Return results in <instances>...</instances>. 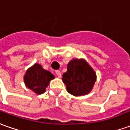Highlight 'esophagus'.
Here are the masks:
<instances>
[{
    "instance_id": "obj_1",
    "label": "esophagus",
    "mask_w": 130,
    "mask_h": 130,
    "mask_svg": "<svg viewBox=\"0 0 130 130\" xmlns=\"http://www.w3.org/2000/svg\"><path fill=\"white\" fill-rule=\"evenodd\" d=\"M55 74L58 75V77H61V72H60V70H56V71H55Z\"/></svg>"
}]
</instances>
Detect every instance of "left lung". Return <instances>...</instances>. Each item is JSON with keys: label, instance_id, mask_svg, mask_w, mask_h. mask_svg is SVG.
<instances>
[{"label": "left lung", "instance_id": "obj_1", "mask_svg": "<svg viewBox=\"0 0 130 130\" xmlns=\"http://www.w3.org/2000/svg\"><path fill=\"white\" fill-rule=\"evenodd\" d=\"M62 81L69 93L81 96L90 92L96 81V74L84 60L75 59L68 63Z\"/></svg>", "mask_w": 130, "mask_h": 130}]
</instances>
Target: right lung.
<instances>
[{"instance_id":"obj_1","label":"right lung","mask_w":130,"mask_h":130,"mask_svg":"<svg viewBox=\"0 0 130 130\" xmlns=\"http://www.w3.org/2000/svg\"><path fill=\"white\" fill-rule=\"evenodd\" d=\"M54 77L51 72L44 70L41 65L36 63L27 70L24 81L29 89L39 95L45 91L50 81Z\"/></svg>"}]
</instances>
